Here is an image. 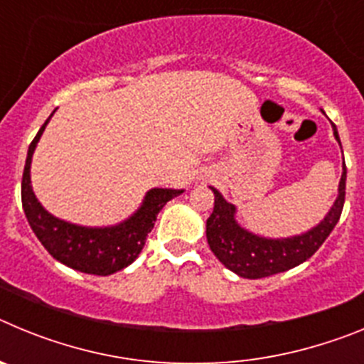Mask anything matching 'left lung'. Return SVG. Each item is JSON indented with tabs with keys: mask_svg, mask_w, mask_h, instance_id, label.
I'll return each mask as SVG.
<instances>
[{
	"mask_svg": "<svg viewBox=\"0 0 364 364\" xmlns=\"http://www.w3.org/2000/svg\"><path fill=\"white\" fill-rule=\"evenodd\" d=\"M332 127L333 136L341 146L337 127L333 124ZM345 189L346 166L343 164L339 195L326 217L317 226L311 228L306 233L288 237V239H266V237H259L252 231L244 230L239 222L235 220L237 208L222 197L217 189L211 188L215 195V208L205 222L208 244L222 264L237 273L239 277L262 279L291 269L310 259L319 250L321 244L328 239V235L332 233L345 205Z\"/></svg>",
	"mask_w": 364,
	"mask_h": 364,
	"instance_id": "8db88e82",
	"label": "left lung"
}]
</instances>
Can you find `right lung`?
<instances>
[{
  "label": "right lung",
  "instance_id": "obj_1",
  "mask_svg": "<svg viewBox=\"0 0 364 364\" xmlns=\"http://www.w3.org/2000/svg\"><path fill=\"white\" fill-rule=\"evenodd\" d=\"M49 120L41 125V129L38 131L27 151L23 180H21V204H23L25 217L45 250L62 264L104 277L120 272L140 255L147 233L153 230L160 210L171 198L184 193V189H149L136 213L117 226L85 228L54 217L38 202L31 186L32 153L36 149Z\"/></svg>",
  "mask_w": 364,
  "mask_h": 364
}]
</instances>
